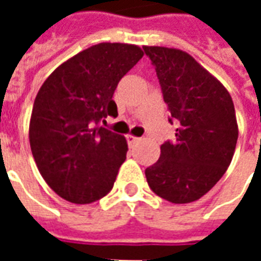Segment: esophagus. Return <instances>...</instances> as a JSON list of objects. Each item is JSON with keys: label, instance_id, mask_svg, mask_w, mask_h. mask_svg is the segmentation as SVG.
I'll list each match as a JSON object with an SVG mask.
<instances>
[{"label": "esophagus", "instance_id": "1", "mask_svg": "<svg viewBox=\"0 0 261 261\" xmlns=\"http://www.w3.org/2000/svg\"><path fill=\"white\" fill-rule=\"evenodd\" d=\"M127 141H128V144H130V145H133V144H136V142L140 141V138H138V137H134V136H131V134H128V136H127Z\"/></svg>", "mask_w": 261, "mask_h": 261}]
</instances>
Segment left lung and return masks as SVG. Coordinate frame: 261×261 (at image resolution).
Listing matches in <instances>:
<instances>
[{"label":"left lung","instance_id":"obj_1","mask_svg":"<svg viewBox=\"0 0 261 261\" xmlns=\"http://www.w3.org/2000/svg\"><path fill=\"white\" fill-rule=\"evenodd\" d=\"M142 48L155 65L165 103L179 124L176 141L162 144L159 159L145 169L148 185L170 202L196 201L217 185L233 158L239 130L232 97L186 51Z\"/></svg>","mask_w":261,"mask_h":261}]
</instances>
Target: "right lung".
I'll use <instances>...</instances> for the list:
<instances>
[{
	"label": "right lung",
	"instance_id": "obj_1",
	"mask_svg": "<svg viewBox=\"0 0 261 261\" xmlns=\"http://www.w3.org/2000/svg\"><path fill=\"white\" fill-rule=\"evenodd\" d=\"M142 56L136 44L99 43L59 65L37 92L32 155L44 181L67 201L89 204L113 189L128 145L99 121L117 116L114 91Z\"/></svg>",
	"mask_w": 261,
	"mask_h": 261
}]
</instances>
